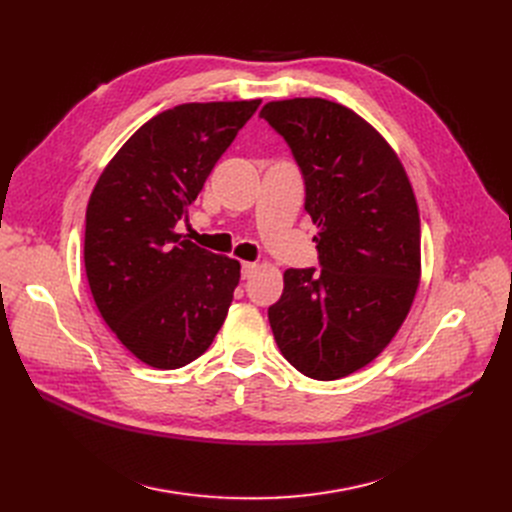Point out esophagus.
<instances>
[{
  "label": "esophagus",
  "instance_id": "esophagus-1",
  "mask_svg": "<svg viewBox=\"0 0 512 512\" xmlns=\"http://www.w3.org/2000/svg\"><path fill=\"white\" fill-rule=\"evenodd\" d=\"M255 270H257V263H253V261H242L240 263V274H242V278H251L253 274H255Z\"/></svg>",
  "mask_w": 512,
  "mask_h": 512
}]
</instances>
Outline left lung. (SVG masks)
I'll return each mask as SVG.
<instances>
[{"label":"left lung","instance_id":"1","mask_svg":"<svg viewBox=\"0 0 512 512\" xmlns=\"http://www.w3.org/2000/svg\"><path fill=\"white\" fill-rule=\"evenodd\" d=\"M290 147L317 224L315 267H290L267 309L284 359L307 378H344L405 321L421 272L419 211L396 153L348 107L297 97L259 112Z\"/></svg>","mask_w":512,"mask_h":512}]
</instances>
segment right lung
Returning <instances> with one entry per match:
<instances>
[{
  "instance_id": "obj_1",
  "label": "right lung",
  "mask_w": 512,
  "mask_h": 512,
  "mask_svg": "<svg viewBox=\"0 0 512 512\" xmlns=\"http://www.w3.org/2000/svg\"><path fill=\"white\" fill-rule=\"evenodd\" d=\"M259 103H182L157 114L93 188L85 230L93 299L118 340L151 367L201 357L228 315L240 263L182 240L174 226Z\"/></svg>"
}]
</instances>
